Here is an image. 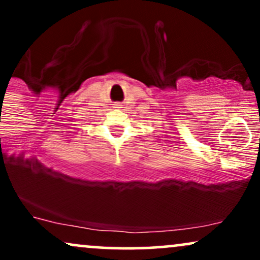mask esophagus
Wrapping results in <instances>:
<instances>
[{"instance_id":"obj_1","label":"esophagus","mask_w":260,"mask_h":260,"mask_svg":"<svg viewBox=\"0 0 260 260\" xmlns=\"http://www.w3.org/2000/svg\"><path fill=\"white\" fill-rule=\"evenodd\" d=\"M113 107H116V109H121V105H120V104H115V106H113Z\"/></svg>"}]
</instances>
